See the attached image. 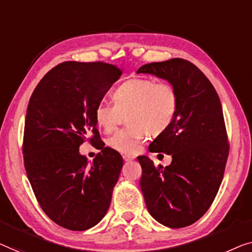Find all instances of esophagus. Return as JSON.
<instances>
[{
    "label": "esophagus",
    "instance_id": "34e87169",
    "mask_svg": "<svg viewBox=\"0 0 252 252\" xmlns=\"http://www.w3.org/2000/svg\"><path fill=\"white\" fill-rule=\"evenodd\" d=\"M133 157H130V155H123V160H125V161H132L133 160Z\"/></svg>",
    "mask_w": 252,
    "mask_h": 252
}]
</instances>
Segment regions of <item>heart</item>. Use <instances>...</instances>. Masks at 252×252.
<instances>
[{"label": "heart", "mask_w": 252, "mask_h": 252, "mask_svg": "<svg viewBox=\"0 0 252 252\" xmlns=\"http://www.w3.org/2000/svg\"><path fill=\"white\" fill-rule=\"evenodd\" d=\"M114 104L98 102L94 121L105 132H111L126 115L129 126L108 138L112 150L123 154H136L141 144L152 136L165 132L175 121L179 97L171 83L155 82L147 77H133L123 82L113 92Z\"/></svg>", "instance_id": "b5f03b06"}]
</instances>
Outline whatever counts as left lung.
Segmentation results:
<instances>
[{"instance_id":"left-lung-1","label":"left lung","mask_w":252,"mask_h":252,"mask_svg":"<svg viewBox=\"0 0 252 252\" xmlns=\"http://www.w3.org/2000/svg\"><path fill=\"white\" fill-rule=\"evenodd\" d=\"M137 73L164 79L178 94L175 121L148 147L171 155V164L155 166L148 157L138 161L143 169L140 189L152 217L166 227H186L208 211L224 177L229 144L220 99L189 60L146 63Z\"/></svg>"}]
</instances>
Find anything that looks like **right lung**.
I'll use <instances>...</instances> for the list:
<instances>
[{
    "mask_svg": "<svg viewBox=\"0 0 252 252\" xmlns=\"http://www.w3.org/2000/svg\"><path fill=\"white\" fill-rule=\"evenodd\" d=\"M122 69L112 63L65 62L45 74L28 102L24 164L45 215L70 231H86L104 218L123 166L119 152L100 139L94 107ZM100 148L92 163L78 148Z\"/></svg>",
    "mask_w": 252,
    "mask_h": 252,
    "instance_id": "add662e5",
    "label": "right lung"
}]
</instances>
